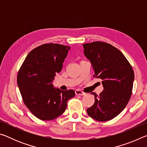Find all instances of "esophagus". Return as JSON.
I'll return each mask as SVG.
<instances>
[{
	"label": "esophagus",
	"mask_w": 147,
	"mask_h": 147,
	"mask_svg": "<svg viewBox=\"0 0 147 147\" xmlns=\"http://www.w3.org/2000/svg\"><path fill=\"white\" fill-rule=\"evenodd\" d=\"M75 93H76V95H80V96L86 95V93H84V92L80 91V90H76Z\"/></svg>",
	"instance_id": "1"
}]
</instances>
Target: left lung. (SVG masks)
Returning a JSON list of instances; mask_svg holds the SVG:
<instances>
[{"instance_id":"8db88e82","label":"left lung","mask_w":147,"mask_h":147,"mask_svg":"<svg viewBox=\"0 0 147 147\" xmlns=\"http://www.w3.org/2000/svg\"><path fill=\"white\" fill-rule=\"evenodd\" d=\"M84 53L90 60L93 77L102 80L104 89L94 96V103L87 113L98 121H107L117 116L130 100L134 73L124 54L111 45L94 41L83 45Z\"/></svg>"}]
</instances>
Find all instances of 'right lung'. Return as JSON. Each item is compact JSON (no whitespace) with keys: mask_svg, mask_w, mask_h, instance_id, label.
Here are the masks:
<instances>
[{"mask_svg":"<svg viewBox=\"0 0 147 147\" xmlns=\"http://www.w3.org/2000/svg\"><path fill=\"white\" fill-rule=\"evenodd\" d=\"M70 47L58 43L43 44L26 57L17 74V85L24 104L37 118L51 121L63 114L74 90L55 89L53 82L61 71Z\"/></svg>","mask_w":147,"mask_h":147,"instance_id":"obj_1","label":"right lung"}]
</instances>
